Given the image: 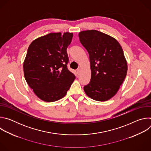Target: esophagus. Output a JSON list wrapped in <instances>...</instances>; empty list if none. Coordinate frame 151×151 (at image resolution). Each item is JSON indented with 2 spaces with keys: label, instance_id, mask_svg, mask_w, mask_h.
Here are the masks:
<instances>
[{
  "label": "esophagus",
  "instance_id": "obj_1",
  "mask_svg": "<svg viewBox=\"0 0 151 151\" xmlns=\"http://www.w3.org/2000/svg\"><path fill=\"white\" fill-rule=\"evenodd\" d=\"M76 72H77V74H78V75H79V73H80V69H79V68H78V69L76 70Z\"/></svg>",
  "mask_w": 151,
  "mask_h": 151
}]
</instances>
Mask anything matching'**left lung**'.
Segmentation results:
<instances>
[{"label": "left lung", "instance_id": "1", "mask_svg": "<svg viewBox=\"0 0 151 151\" xmlns=\"http://www.w3.org/2000/svg\"><path fill=\"white\" fill-rule=\"evenodd\" d=\"M80 42L88 52L91 77L85 85V93L99 101L114 97L127 72V63L122 48L114 37L91 30L79 33Z\"/></svg>", "mask_w": 151, "mask_h": 151}]
</instances>
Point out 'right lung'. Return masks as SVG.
Wrapping results in <instances>:
<instances>
[{
    "label": "right lung",
    "mask_w": 151,
    "mask_h": 151,
    "mask_svg": "<svg viewBox=\"0 0 151 151\" xmlns=\"http://www.w3.org/2000/svg\"><path fill=\"white\" fill-rule=\"evenodd\" d=\"M73 33H51L34 40L23 64L26 82L35 94L52 102L65 96L75 79L68 69L67 48Z\"/></svg>",
    "instance_id": "1"
}]
</instances>
